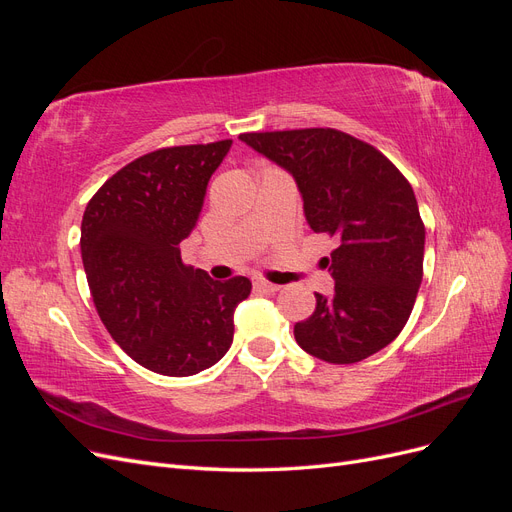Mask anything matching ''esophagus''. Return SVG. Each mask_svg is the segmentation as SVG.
<instances>
[{
	"label": "esophagus",
	"mask_w": 512,
	"mask_h": 512,
	"mask_svg": "<svg viewBox=\"0 0 512 512\" xmlns=\"http://www.w3.org/2000/svg\"><path fill=\"white\" fill-rule=\"evenodd\" d=\"M254 288H258V290H262V292H277V290H280V286L271 284V282H267V280H254Z\"/></svg>",
	"instance_id": "1"
}]
</instances>
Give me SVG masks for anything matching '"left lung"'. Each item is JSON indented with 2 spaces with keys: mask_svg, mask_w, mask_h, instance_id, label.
<instances>
[{
  "mask_svg": "<svg viewBox=\"0 0 512 512\" xmlns=\"http://www.w3.org/2000/svg\"><path fill=\"white\" fill-rule=\"evenodd\" d=\"M292 175L314 232L337 239L324 258L333 297L294 324V339L320 361L348 365L376 354L406 327L423 280L425 226L408 179L389 158L333 128L239 136Z\"/></svg>",
  "mask_w": 512,
  "mask_h": 512,
  "instance_id": "obj_1",
  "label": "left lung"
}]
</instances>
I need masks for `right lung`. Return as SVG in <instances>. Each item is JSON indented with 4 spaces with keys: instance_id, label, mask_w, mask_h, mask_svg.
<instances>
[{
    "instance_id": "1",
    "label": "right lung",
    "mask_w": 512,
    "mask_h": 512,
    "mask_svg": "<svg viewBox=\"0 0 512 512\" xmlns=\"http://www.w3.org/2000/svg\"><path fill=\"white\" fill-rule=\"evenodd\" d=\"M232 141L151 151L89 200L81 256L91 297L115 342L162 376H194L228 352L235 309L252 282H213L181 262L215 168Z\"/></svg>"
}]
</instances>
